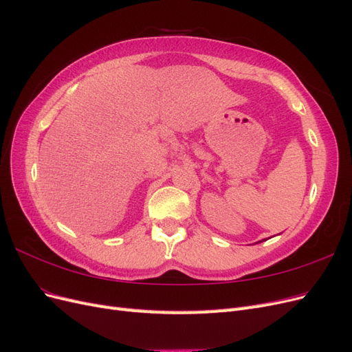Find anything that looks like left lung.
Here are the masks:
<instances>
[{
    "instance_id": "left-lung-1",
    "label": "left lung",
    "mask_w": 352,
    "mask_h": 352,
    "mask_svg": "<svg viewBox=\"0 0 352 352\" xmlns=\"http://www.w3.org/2000/svg\"><path fill=\"white\" fill-rule=\"evenodd\" d=\"M263 241H265V239H263ZM263 241H258V242H263ZM258 242H257V243H258Z\"/></svg>"
}]
</instances>
